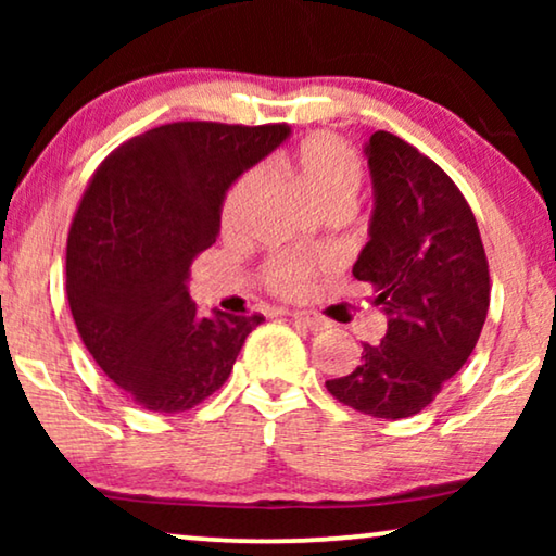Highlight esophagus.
<instances>
[{
  "mask_svg": "<svg viewBox=\"0 0 556 556\" xmlns=\"http://www.w3.org/2000/svg\"><path fill=\"white\" fill-rule=\"evenodd\" d=\"M291 318L295 324L306 326V329H311V331H324L326 326H329V324H326V318L314 314V311H293Z\"/></svg>",
  "mask_w": 556,
  "mask_h": 556,
  "instance_id": "esophagus-1",
  "label": "esophagus"
}]
</instances>
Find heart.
Wrapping results in <instances>:
<instances>
[{
    "label": "heart",
    "instance_id": "1",
    "mask_svg": "<svg viewBox=\"0 0 556 556\" xmlns=\"http://www.w3.org/2000/svg\"><path fill=\"white\" fill-rule=\"evenodd\" d=\"M288 172L316 197L326 212H346L359 194L364 169L362 159L344 139L333 134H316L295 151ZM270 189V174L265 166H253L235 181L223 202V227L227 232H242L253 225L261 204ZM324 270V261L306 253L270 255L263 265L265 286L288 299H299Z\"/></svg>",
    "mask_w": 556,
    "mask_h": 556
}]
</instances>
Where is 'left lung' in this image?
I'll list each match as a JSON object with an SVG mask.
<instances>
[{"instance_id": "obj_1", "label": "left lung", "mask_w": 556, "mask_h": 556, "mask_svg": "<svg viewBox=\"0 0 556 556\" xmlns=\"http://www.w3.org/2000/svg\"><path fill=\"white\" fill-rule=\"evenodd\" d=\"M369 242L354 278L387 314L379 344L326 390L362 415L400 420L428 407L468 362L491 303L473 210L440 166L390 131L371 134Z\"/></svg>"}]
</instances>
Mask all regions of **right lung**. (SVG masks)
I'll return each instance as SVG.
<instances>
[{"label":"right lung","instance_id":"add662e5","mask_svg":"<svg viewBox=\"0 0 556 556\" xmlns=\"http://www.w3.org/2000/svg\"><path fill=\"white\" fill-rule=\"evenodd\" d=\"M286 124L177 121L111 151L67 232L65 288L83 344L151 413H185L230 377L261 314L202 316L189 265L215 245L227 189Z\"/></svg>","mask_w":556,"mask_h":556}]
</instances>
